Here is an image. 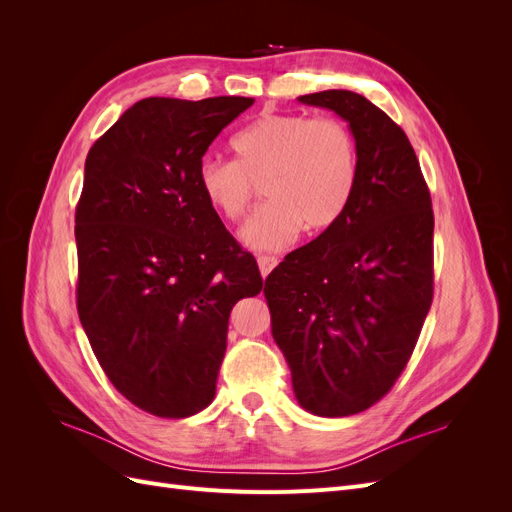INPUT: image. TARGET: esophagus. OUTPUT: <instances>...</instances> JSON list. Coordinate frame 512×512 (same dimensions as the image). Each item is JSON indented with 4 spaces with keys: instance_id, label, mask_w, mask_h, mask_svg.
<instances>
[{
    "instance_id": "esophagus-1",
    "label": "esophagus",
    "mask_w": 512,
    "mask_h": 512,
    "mask_svg": "<svg viewBox=\"0 0 512 512\" xmlns=\"http://www.w3.org/2000/svg\"><path fill=\"white\" fill-rule=\"evenodd\" d=\"M275 265H277L275 256H258V269H260L262 277H267Z\"/></svg>"
}]
</instances>
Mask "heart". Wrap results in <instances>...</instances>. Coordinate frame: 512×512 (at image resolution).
Here are the masks:
<instances>
[{"label":"heart","mask_w":512,"mask_h":512,"mask_svg":"<svg viewBox=\"0 0 512 512\" xmlns=\"http://www.w3.org/2000/svg\"><path fill=\"white\" fill-rule=\"evenodd\" d=\"M237 160L205 156L198 185L224 220L237 222L262 183L267 203L241 228L252 250H282L301 230L320 232L342 218L356 185L359 153L342 121L269 113L232 138Z\"/></svg>","instance_id":"heart-1"}]
</instances>
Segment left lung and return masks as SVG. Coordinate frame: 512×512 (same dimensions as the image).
Returning a JSON list of instances; mask_svg holds the SVG:
<instances>
[{
	"mask_svg": "<svg viewBox=\"0 0 512 512\" xmlns=\"http://www.w3.org/2000/svg\"><path fill=\"white\" fill-rule=\"evenodd\" d=\"M329 108L356 141L350 203L265 280L271 333L294 397L316 416H350L391 391L433 299V211L406 132L346 89L301 96Z\"/></svg>",
	"mask_w": 512,
	"mask_h": 512,
	"instance_id": "1",
	"label": "left lung"
}]
</instances>
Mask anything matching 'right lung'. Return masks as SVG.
Segmentation results:
<instances>
[{
	"mask_svg": "<svg viewBox=\"0 0 512 512\" xmlns=\"http://www.w3.org/2000/svg\"><path fill=\"white\" fill-rule=\"evenodd\" d=\"M254 98H145L85 160L76 307L100 367L136 408L185 418L215 397L228 316L262 277L198 185V162Z\"/></svg>",
	"mask_w": 512,
	"mask_h": 512,
	"instance_id": "right-lung-1",
	"label": "right lung"
}]
</instances>
